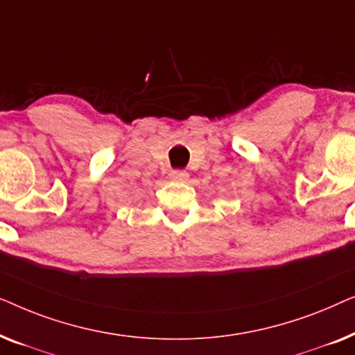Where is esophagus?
Instances as JSON below:
<instances>
[{
  "instance_id": "obj_1",
  "label": "esophagus",
  "mask_w": 355,
  "mask_h": 355,
  "mask_svg": "<svg viewBox=\"0 0 355 355\" xmlns=\"http://www.w3.org/2000/svg\"><path fill=\"white\" fill-rule=\"evenodd\" d=\"M169 178L173 179V181H179V182H184L189 179V173L186 171H171L169 173Z\"/></svg>"
}]
</instances>
